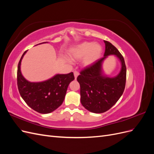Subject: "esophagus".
I'll list each match as a JSON object with an SVG mask.
<instances>
[{"label":"esophagus","mask_w":154,"mask_h":154,"mask_svg":"<svg viewBox=\"0 0 154 154\" xmlns=\"http://www.w3.org/2000/svg\"><path fill=\"white\" fill-rule=\"evenodd\" d=\"M78 75H79V72H78V71H74V78H75V79H76Z\"/></svg>","instance_id":"34e87169"}]
</instances>
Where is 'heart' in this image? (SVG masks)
<instances>
[{
	"instance_id": "heart-1",
	"label": "heart",
	"mask_w": 154,
	"mask_h": 154,
	"mask_svg": "<svg viewBox=\"0 0 154 154\" xmlns=\"http://www.w3.org/2000/svg\"><path fill=\"white\" fill-rule=\"evenodd\" d=\"M101 45L92 42H83L72 47L70 55L74 60L83 58V64L86 67L91 66L98 60L102 53Z\"/></svg>"
}]
</instances>
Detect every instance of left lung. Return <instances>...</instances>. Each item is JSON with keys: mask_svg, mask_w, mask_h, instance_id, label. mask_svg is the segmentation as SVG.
Returning <instances> with one entry per match:
<instances>
[{"mask_svg": "<svg viewBox=\"0 0 154 154\" xmlns=\"http://www.w3.org/2000/svg\"><path fill=\"white\" fill-rule=\"evenodd\" d=\"M104 57L80 72L77 80L80 85L81 103L93 113H103L116 104L125 90L127 69L123 56L116 47L104 40ZM110 55H115L120 61V72L113 77L104 74L103 63Z\"/></svg>", "mask_w": 154, "mask_h": 154, "instance_id": "obj_1", "label": "left lung"}]
</instances>
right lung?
Instances as JSON below:
<instances>
[{
  "instance_id": "obj_1",
  "label": "right lung",
  "mask_w": 154,
  "mask_h": 154,
  "mask_svg": "<svg viewBox=\"0 0 154 154\" xmlns=\"http://www.w3.org/2000/svg\"><path fill=\"white\" fill-rule=\"evenodd\" d=\"M48 43L42 42L41 44ZM22 54L18 65L17 85L22 99L32 109L41 114H49L61 105L69 83L74 80L72 72L66 74H57L47 80L31 82L23 76L20 70Z\"/></svg>"
}]
</instances>
